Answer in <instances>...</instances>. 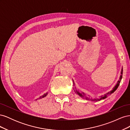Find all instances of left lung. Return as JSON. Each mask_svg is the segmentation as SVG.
Returning a JSON list of instances; mask_svg holds the SVG:
<instances>
[{
    "instance_id": "1",
    "label": "left lung",
    "mask_w": 130,
    "mask_h": 130,
    "mask_svg": "<svg viewBox=\"0 0 130 130\" xmlns=\"http://www.w3.org/2000/svg\"><path fill=\"white\" fill-rule=\"evenodd\" d=\"M123 68H122V69H121V75H120V76L119 80H118V81L117 82V85L115 86V87H114V88H113V89L111 90V91H110V92L107 93L106 94H105L104 96H103V95L101 96L100 98H99V99H92V98L91 97H90V96L87 95H86V94L85 93H84V92H80L79 90H78V89H77L76 88L74 82V81L73 80V86H74V90L75 92V93L77 94L78 95H79V96H81V98H84V99H86V100H89V101H91L95 102V101H100V100H102V99H105L106 98H107V96H108L109 95H110V94H111L113 93L114 92H115L116 90V89L118 88V87H119V84H120V81H121V80L122 76H123Z\"/></svg>"
}]
</instances>
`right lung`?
<instances>
[{"label":"right lung","instance_id":"1","mask_svg":"<svg viewBox=\"0 0 130 130\" xmlns=\"http://www.w3.org/2000/svg\"><path fill=\"white\" fill-rule=\"evenodd\" d=\"M47 94H48V92L47 93H45V94H43V95H42V96H41L40 98H38V99H42V98H44L45 96H46V95H47ZM37 99H36V100H37Z\"/></svg>","mask_w":130,"mask_h":130}]
</instances>
